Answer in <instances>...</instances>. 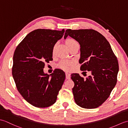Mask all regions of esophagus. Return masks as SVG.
<instances>
[{"label":"esophagus","mask_w":128,"mask_h":128,"mask_svg":"<svg viewBox=\"0 0 128 128\" xmlns=\"http://www.w3.org/2000/svg\"><path fill=\"white\" fill-rule=\"evenodd\" d=\"M66 79H70V74H69V73H68V72H66Z\"/></svg>","instance_id":"esophagus-1"}]
</instances>
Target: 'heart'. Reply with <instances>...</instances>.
I'll return each instance as SVG.
<instances>
[{
    "label": "heart",
    "instance_id": "1",
    "mask_svg": "<svg viewBox=\"0 0 128 128\" xmlns=\"http://www.w3.org/2000/svg\"><path fill=\"white\" fill-rule=\"evenodd\" d=\"M65 43H66V45L68 46L70 50L72 47H74L75 46H78V43L76 42V40H75L73 38H67L66 40H65ZM55 46L53 47V53H54V50H55ZM72 66V63L68 61H62L60 64H59V66L60 68L63 69L64 70H69L70 69V67Z\"/></svg>",
    "mask_w": 128,
    "mask_h": 128
}]
</instances>
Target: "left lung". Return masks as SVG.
I'll return each mask as SVG.
<instances>
[{"label": "left lung", "mask_w": 128, "mask_h": 128, "mask_svg": "<svg viewBox=\"0 0 128 128\" xmlns=\"http://www.w3.org/2000/svg\"><path fill=\"white\" fill-rule=\"evenodd\" d=\"M68 36L80 45V70L91 72L86 79L76 73L71 75L74 82L72 90L75 101L82 108H97L109 97L116 85L117 58L108 40L94 30L68 29L64 39Z\"/></svg>", "instance_id": "8db88e82"}]
</instances>
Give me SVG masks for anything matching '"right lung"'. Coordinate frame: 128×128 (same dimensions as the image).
Returning a JSON list of instances; mask_svg holds the SVG:
<instances>
[{"instance_id": "right-lung-1", "label": "right lung", "mask_w": 128, "mask_h": 128, "mask_svg": "<svg viewBox=\"0 0 128 128\" xmlns=\"http://www.w3.org/2000/svg\"><path fill=\"white\" fill-rule=\"evenodd\" d=\"M65 30L37 29L24 38L13 56L12 74L18 91L30 104L38 108L56 102L66 78L62 70L43 72L45 62L53 60V49Z\"/></svg>"}]
</instances>
